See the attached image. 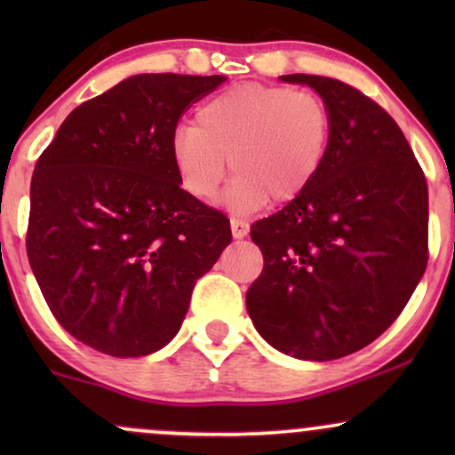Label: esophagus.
Instances as JSON below:
<instances>
[{"label":"esophagus","instance_id":"esophagus-1","mask_svg":"<svg viewBox=\"0 0 455 455\" xmlns=\"http://www.w3.org/2000/svg\"><path fill=\"white\" fill-rule=\"evenodd\" d=\"M231 233H233V237H235V239H243V237H248V233H250L248 222H245V220H239V218H231Z\"/></svg>","mask_w":455,"mask_h":455}]
</instances>
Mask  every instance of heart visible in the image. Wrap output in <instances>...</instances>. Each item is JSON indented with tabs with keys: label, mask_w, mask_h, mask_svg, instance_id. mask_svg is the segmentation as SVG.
Instances as JSON below:
<instances>
[{
	"label": "heart",
	"mask_w": 455,
	"mask_h": 455,
	"mask_svg": "<svg viewBox=\"0 0 455 455\" xmlns=\"http://www.w3.org/2000/svg\"><path fill=\"white\" fill-rule=\"evenodd\" d=\"M331 111L315 92L242 83L205 104L195 128H180L171 158L181 186L198 201L220 190L228 164L235 173L224 203L237 213L304 195L325 162ZM229 162L227 163L226 160Z\"/></svg>",
	"instance_id": "heart-1"
}]
</instances>
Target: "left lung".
<instances>
[{
    "mask_svg": "<svg viewBox=\"0 0 455 455\" xmlns=\"http://www.w3.org/2000/svg\"><path fill=\"white\" fill-rule=\"evenodd\" d=\"M331 111V140L304 195L254 222L263 271L245 295L271 347L329 362L387 329L427 265V184L391 115L347 83L284 75Z\"/></svg>",
    "mask_w": 455,
    "mask_h": 455,
    "instance_id": "obj_1",
    "label": "left lung"
}]
</instances>
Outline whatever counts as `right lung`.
Segmentation results:
<instances>
[{
	"label": "right lung",
	"instance_id": "obj_1",
	"mask_svg": "<svg viewBox=\"0 0 455 455\" xmlns=\"http://www.w3.org/2000/svg\"><path fill=\"white\" fill-rule=\"evenodd\" d=\"M224 76L134 75L66 117L31 177L28 259L70 336L113 357L180 331L196 280L231 243L222 212L180 184L171 143Z\"/></svg>",
	"mask_w": 455,
	"mask_h": 455
}]
</instances>
